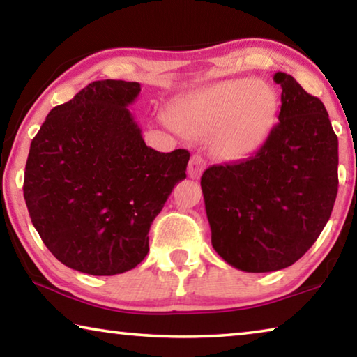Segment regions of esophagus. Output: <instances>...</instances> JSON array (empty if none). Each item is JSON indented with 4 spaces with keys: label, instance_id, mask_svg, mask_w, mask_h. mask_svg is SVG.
<instances>
[{
    "label": "esophagus",
    "instance_id": "1",
    "mask_svg": "<svg viewBox=\"0 0 357 357\" xmlns=\"http://www.w3.org/2000/svg\"><path fill=\"white\" fill-rule=\"evenodd\" d=\"M204 168H206V160L200 154H193L189 162V167H187V173L192 179H198L202 176Z\"/></svg>",
    "mask_w": 357,
    "mask_h": 357
}]
</instances>
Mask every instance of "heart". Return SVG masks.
Masks as SVG:
<instances>
[{
	"mask_svg": "<svg viewBox=\"0 0 357 357\" xmlns=\"http://www.w3.org/2000/svg\"><path fill=\"white\" fill-rule=\"evenodd\" d=\"M279 108L269 83L250 78L219 82L179 108L181 128L198 138L211 135L213 153L225 160L250 155L268 138Z\"/></svg>",
	"mask_w": 357,
	"mask_h": 357,
	"instance_id": "b5f03b06",
	"label": "heart"
}]
</instances>
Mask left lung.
<instances>
[{
    "mask_svg": "<svg viewBox=\"0 0 357 357\" xmlns=\"http://www.w3.org/2000/svg\"><path fill=\"white\" fill-rule=\"evenodd\" d=\"M274 82L282 107L266 142L202 176L214 250L245 273L298 261L328 223L338 189V140L323 102L285 72Z\"/></svg>",
    "mask_w": 357,
    "mask_h": 357,
    "instance_id": "1",
    "label": "left lung"
}]
</instances>
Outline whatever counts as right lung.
I'll use <instances>...</instances> for the list:
<instances>
[{"mask_svg": "<svg viewBox=\"0 0 357 357\" xmlns=\"http://www.w3.org/2000/svg\"><path fill=\"white\" fill-rule=\"evenodd\" d=\"M137 82L98 80L48 113L33 138L23 195L47 249L70 269L114 275L149 250V228L185 178L189 151L148 148L129 105Z\"/></svg>", "mask_w": 357, "mask_h": 357, "instance_id": "1", "label": "right lung"}]
</instances>
